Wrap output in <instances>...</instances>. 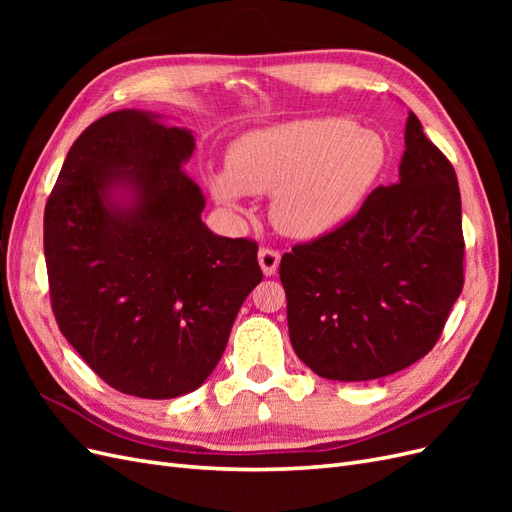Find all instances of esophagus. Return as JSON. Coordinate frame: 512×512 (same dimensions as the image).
Wrapping results in <instances>:
<instances>
[{
    "label": "esophagus",
    "mask_w": 512,
    "mask_h": 512,
    "mask_svg": "<svg viewBox=\"0 0 512 512\" xmlns=\"http://www.w3.org/2000/svg\"><path fill=\"white\" fill-rule=\"evenodd\" d=\"M280 252L273 250V247H260L258 252V262L262 267V273L265 275H275L277 267H280Z\"/></svg>",
    "instance_id": "esophagus-1"
}]
</instances>
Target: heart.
Wrapping results in <instances>:
<instances>
[{
    "instance_id": "heart-1",
    "label": "heart",
    "mask_w": 512,
    "mask_h": 512,
    "mask_svg": "<svg viewBox=\"0 0 512 512\" xmlns=\"http://www.w3.org/2000/svg\"><path fill=\"white\" fill-rule=\"evenodd\" d=\"M389 162L384 138L344 117L299 119L245 134L228 156V175L211 179L220 203L243 192L271 194V220L284 235L312 239L361 207Z\"/></svg>"
}]
</instances>
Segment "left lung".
Listing matches in <instances>:
<instances>
[{
  "instance_id": "left-lung-1",
  "label": "left lung",
  "mask_w": 512,
  "mask_h": 512,
  "mask_svg": "<svg viewBox=\"0 0 512 512\" xmlns=\"http://www.w3.org/2000/svg\"><path fill=\"white\" fill-rule=\"evenodd\" d=\"M463 250L455 168L410 113L399 183L380 185L342 226L282 256L294 352L339 382L416 363L461 294Z\"/></svg>"
}]
</instances>
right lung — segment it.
Here are the masks:
<instances>
[{
	"label": "right lung",
	"instance_id": "obj_1",
	"mask_svg": "<svg viewBox=\"0 0 512 512\" xmlns=\"http://www.w3.org/2000/svg\"><path fill=\"white\" fill-rule=\"evenodd\" d=\"M190 130L143 111L104 115L76 138L44 209L59 331L113 389L170 399L198 389L262 280L258 243L218 237L181 168ZM130 187L135 203L110 196Z\"/></svg>",
	"mask_w": 512,
	"mask_h": 512
}]
</instances>
